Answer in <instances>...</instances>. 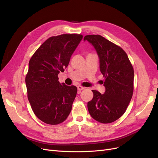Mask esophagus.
Returning <instances> with one entry per match:
<instances>
[{"label":"esophagus","instance_id":"34e87169","mask_svg":"<svg viewBox=\"0 0 158 158\" xmlns=\"http://www.w3.org/2000/svg\"><path fill=\"white\" fill-rule=\"evenodd\" d=\"M77 88H78V90L79 91V92H80V91H81V90H82V89H84V87H82V85H78V86H77Z\"/></svg>","mask_w":158,"mask_h":158}]
</instances>
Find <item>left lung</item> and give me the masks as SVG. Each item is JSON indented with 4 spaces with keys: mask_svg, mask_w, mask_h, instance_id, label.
<instances>
[{
    "mask_svg": "<svg viewBox=\"0 0 158 158\" xmlns=\"http://www.w3.org/2000/svg\"><path fill=\"white\" fill-rule=\"evenodd\" d=\"M92 44L99 59V69L105 81L103 94L92 90L93 99L88 103L92 117L99 123H113L120 118L132 97L134 70L122 48L99 35L84 38Z\"/></svg>",
    "mask_w": 158,
    "mask_h": 158,
    "instance_id": "left-lung-1",
    "label": "left lung"
}]
</instances>
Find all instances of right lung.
I'll list each match as a JSON object with an SVG mask.
<instances>
[{"label": "right lung", "mask_w": 158, "mask_h": 158, "mask_svg": "<svg viewBox=\"0 0 158 158\" xmlns=\"http://www.w3.org/2000/svg\"><path fill=\"white\" fill-rule=\"evenodd\" d=\"M82 38L80 34L51 37L30 60L26 77L27 98L33 113L45 123L58 125L71 111L77 88L60 84L58 74L67 67Z\"/></svg>", "instance_id": "obj_1"}]
</instances>
